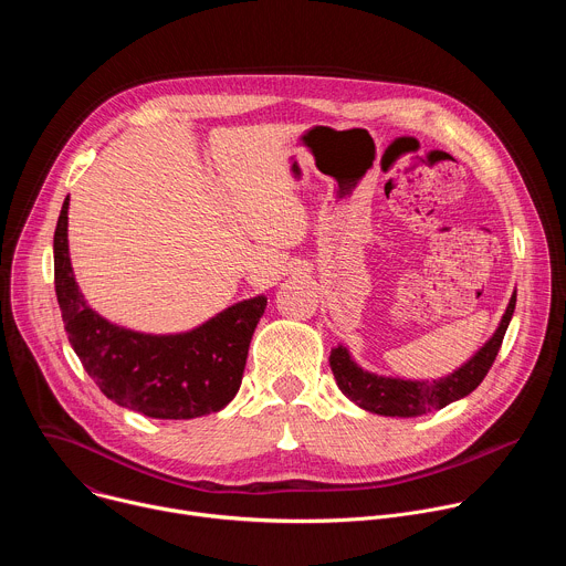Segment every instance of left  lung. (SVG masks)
<instances>
[{"label": "left lung", "mask_w": 566, "mask_h": 566, "mask_svg": "<svg viewBox=\"0 0 566 566\" xmlns=\"http://www.w3.org/2000/svg\"><path fill=\"white\" fill-rule=\"evenodd\" d=\"M515 293L509 302V308L502 317V325L497 327L495 336L483 345L463 367H459L454 374L432 380V382H421V380H400V378H385L369 374L360 369L349 352L345 347L332 349L329 363L332 371L338 380V387L347 398H352L356 406H360L367 412L380 415V417H421L434 410L446 408L448 402L459 400L468 396L472 389L479 387V382L486 378L491 371L502 340L506 336L509 322L515 311Z\"/></svg>", "instance_id": "1"}]
</instances>
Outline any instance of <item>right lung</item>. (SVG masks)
Returning a JSON list of instances; mask_svg holds the SVG:
<instances>
[{
    "label": "right lung",
    "instance_id": "1",
    "mask_svg": "<svg viewBox=\"0 0 566 566\" xmlns=\"http://www.w3.org/2000/svg\"><path fill=\"white\" fill-rule=\"evenodd\" d=\"M66 210L69 197L53 234L55 295L69 343L101 391L151 419H195L226 408L244 376L266 297L239 302L179 336H145L109 325L77 291L69 262Z\"/></svg>",
    "mask_w": 566,
    "mask_h": 566
}]
</instances>
